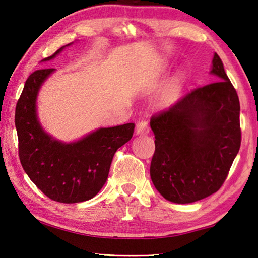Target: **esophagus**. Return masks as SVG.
I'll return each instance as SVG.
<instances>
[{
	"instance_id": "1",
	"label": "esophagus",
	"mask_w": 258,
	"mask_h": 258,
	"mask_svg": "<svg viewBox=\"0 0 258 258\" xmlns=\"http://www.w3.org/2000/svg\"><path fill=\"white\" fill-rule=\"evenodd\" d=\"M150 127L148 125V121L145 119L139 120V123L137 124V128H135V133L137 135H147L149 133Z\"/></svg>"
}]
</instances>
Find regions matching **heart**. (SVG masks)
Segmentation results:
<instances>
[{
    "label": "heart",
    "instance_id": "heart-1",
    "mask_svg": "<svg viewBox=\"0 0 258 258\" xmlns=\"http://www.w3.org/2000/svg\"><path fill=\"white\" fill-rule=\"evenodd\" d=\"M177 93H178V81L171 83V86H169V88H168L165 91V93L161 96L159 102H160V105L162 106L170 105L171 102L175 100Z\"/></svg>",
    "mask_w": 258,
    "mask_h": 258
}]
</instances>
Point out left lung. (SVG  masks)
I'll return each instance as SVG.
<instances>
[{
  "label": "left lung",
  "instance_id": "obj_1",
  "mask_svg": "<svg viewBox=\"0 0 258 258\" xmlns=\"http://www.w3.org/2000/svg\"><path fill=\"white\" fill-rule=\"evenodd\" d=\"M210 73L218 81L194 89L150 121L156 138L150 176L170 202L193 203L218 191L239 151V98L217 53Z\"/></svg>",
  "mask_w": 258,
  "mask_h": 258
}]
</instances>
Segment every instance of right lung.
<instances>
[{
    "label": "right lung",
    "instance_id": "obj_1",
    "mask_svg": "<svg viewBox=\"0 0 258 258\" xmlns=\"http://www.w3.org/2000/svg\"><path fill=\"white\" fill-rule=\"evenodd\" d=\"M68 45L44 58H55ZM55 69L37 70L27 79L16 107L19 157L31 181L53 201L79 203L98 194L108 178L111 160L133 137L135 125L100 127L74 142H63L43 128L37 114V97Z\"/></svg>",
    "mask_w": 258,
    "mask_h": 258
}]
</instances>
